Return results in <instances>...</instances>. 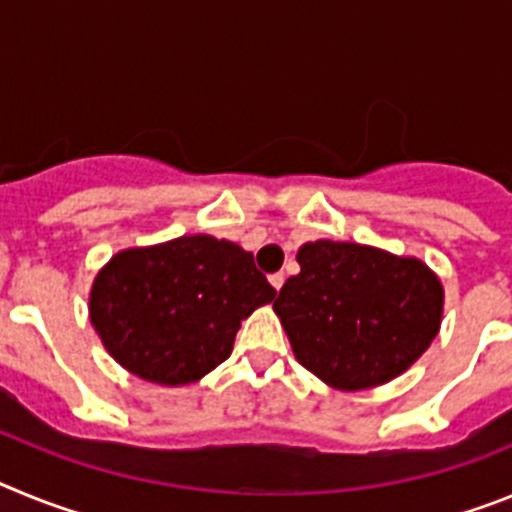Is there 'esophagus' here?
<instances>
[{"instance_id": "34e87169", "label": "esophagus", "mask_w": 512, "mask_h": 512, "mask_svg": "<svg viewBox=\"0 0 512 512\" xmlns=\"http://www.w3.org/2000/svg\"><path fill=\"white\" fill-rule=\"evenodd\" d=\"M269 282H271V287H274L279 292V289H282V284H284V274H282V271H277V274H271Z\"/></svg>"}]
</instances>
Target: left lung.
Returning <instances> with one entry per match:
<instances>
[{"label":"left lung","mask_w":512,"mask_h":512,"mask_svg":"<svg viewBox=\"0 0 512 512\" xmlns=\"http://www.w3.org/2000/svg\"><path fill=\"white\" fill-rule=\"evenodd\" d=\"M300 274L274 300L305 369L338 390H364L402 374L431 346L443 289L418 259L359 243L318 241L297 253Z\"/></svg>","instance_id":"left-lung-1"}]
</instances>
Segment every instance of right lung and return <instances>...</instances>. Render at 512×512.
<instances>
[{
	"instance_id": "right-lung-1",
	"label": "right lung",
	"mask_w": 512,
	"mask_h": 512,
	"mask_svg": "<svg viewBox=\"0 0 512 512\" xmlns=\"http://www.w3.org/2000/svg\"><path fill=\"white\" fill-rule=\"evenodd\" d=\"M274 295L241 246L184 235L117 253L94 279L89 315L128 372L176 387L223 364L241 320Z\"/></svg>"
}]
</instances>
